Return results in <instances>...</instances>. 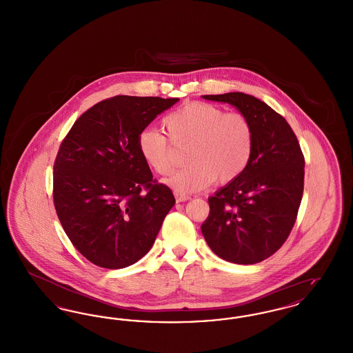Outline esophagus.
Returning <instances> with one entry per match:
<instances>
[{"label": "esophagus", "mask_w": 353, "mask_h": 353, "mask_svg": "<svg viewBox=\"0 0 353 353\" xmlns=\"http://www.w3.org/2000/svg\"><path fill=\"white\" fill-rule=\"evenodd\" d=\"M174 197H176V201L177 202H185L190 200V196L183 194V193H174Z\"/></svg>", "instance_id": "esophagus-1"}]
</instances>
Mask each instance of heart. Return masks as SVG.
Wrapping results in <instances>:
<instances>
[{
	"instance_id": "1",
	"label": "heart",
	"mask_w": 353,
	"mask_h": 353,
	"mask_svg": "<svg viewBox=\"0 0 353 353\" xmlns=\"http://www.w3.org/2000/svg\"><path fill=\"white\" fill-rule=\"evenodd\" d=\"M163 127L173 145L190 143L185 154L189 165L168 180L181 193L202 190L217 179L222 184L232 183L250 163L254 130L242 112H225L216 104L192 101L163 119ZM169 140L161 131L150 128L137 141L144 163L163 177L177 165Z\"/></svg>"
}]
</instances>
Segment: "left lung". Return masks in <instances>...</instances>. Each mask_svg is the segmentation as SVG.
<instances>
[{
  "instance_id": "left-lung-1",
  "label": "left lung",
  "mask_w": 353,
  "mask_h": 353,
  "mask_svg": "<svg viewBox=\"0 0 353 353\" xmlns=\"http://www.w3.org/2000/svg\"><path fill=\"white\" fill-rule=\"evenodd\" d=\"M229 103L252 121L254 147L245 172L209 197L201 232L219 258L252 265L282 248L296 221L304 188V156L285 119L243 92L203 95Z\"/></svg>"
}]
</instances>
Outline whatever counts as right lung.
<instances>
[{"mask_svg":"<svg viewBox=\"0 0 353 353\" xmlns=\"http://www.w3.org/2000/svg\"><path fill=\"white\" fill-rule=\"evenodd\" d=\"M177 98L118 95L81 115L54 161L52 200L74 248L91 263L123 269L151 250L174 205L139 151V136Z\"/></svg>","mask_w":353,"mask_h":353,"instance_id":"add662e5","label":"right lung"}]
</instances>
